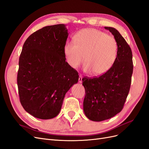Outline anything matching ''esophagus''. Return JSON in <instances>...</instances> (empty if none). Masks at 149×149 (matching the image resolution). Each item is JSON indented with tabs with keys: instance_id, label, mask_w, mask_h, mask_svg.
<instances>
[{
	"instance_id": "1",
	"label": "esophagus",
	"mask_w": 149,
	"mask_h": 149,
	"mask_svg": "<svg viewBox=\"0 0 149 149\" xmlns=\"http://www.w3.org/2000/svg\"><path fill=\"white\" fill-rule=\"evenodd\" d=\"M82 79H83V77L81 75H79V83H82Z\"/></svg>"
}]
</instances>
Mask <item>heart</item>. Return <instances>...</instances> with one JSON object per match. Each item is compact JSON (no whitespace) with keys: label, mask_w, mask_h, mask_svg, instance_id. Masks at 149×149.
Returning <instances> with one entry per match:
<instances>
[{"label":"heart","mask_w":149,"mask_h":149,"mask_svg":"<svg viewBox=\"0 0 149 149\" xmlns=\"http://www.w3.org/2000/svg\"><path fill=\"white\" fill-rule=\"evenodd\" d=\"M74 43L67 42L64 54L67 62L74 69L84 61L83 70L95 75L105 74L113 66L118 55L115 38L94 29H85L74 36Z\"/></svg>","instance_id":"obj_1"}]
</instances>
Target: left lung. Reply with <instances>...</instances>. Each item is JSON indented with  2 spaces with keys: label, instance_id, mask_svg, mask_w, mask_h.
<instances>
[{
  "label": "left lung",
  "instance_id": "1",
  "mask_svg": "<svg viewBox=\"0 0 149 149\" xmlns=\"http://www.w3.org/2000/svg\"><path fill=\"white\" fill-rule=\"evenodd\" d=\"M105 29L117 41L115 63L103 75L82 79L86 93L83 111L89 120L96 122L110 119L121 111L130 91L133 69L132 52L125 39L116 29Z\"/></svg>",
  "mask_w": 149,
  "mask_h": 149
}]
</instances>
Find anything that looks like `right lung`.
Returning a JSON list of instances; mask_svg holds the SVG:
<instances>
[{
	"instance_id": "obj_1",
	"label": "right lung",
	"mask_w": 149,
	"mask_h": 149,
	"mask_svg": "<svg viewBox=\"0 0 149 149\" xmlns=\"http://www.w3.org/2000/svg\"><path fill=\"white\" fill-rule=\"evenodd\" d=\"M68 35L66 25H49L23 45L17 77L19 98L25 110L36 118L56 117L66 93L78 82V72L64 54Z\"/></svg>"
}]
</instances>
